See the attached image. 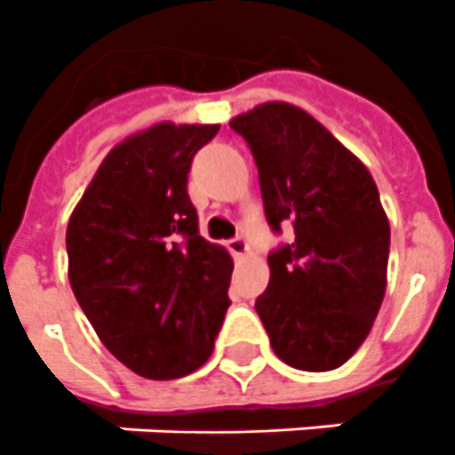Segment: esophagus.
Here are the masks:
<instances>
[{
  "mask_svg": "<svg viewBox=\"0 0 455 455\" xmlns=\"http://www.w3.org/2000/svg\"><path fill=\"white\" fill-rule=\"evenodd\" d=\"M228 250H231V255H234L235 259H241V257L248 255V241H245L243 235H235V238L228 241Z\"/></svg>",
  "mask_w": 455,
  "mask_h": 455,
  "instance_id": "obj_1",
  "label": "esophagus"
}]
</instances>
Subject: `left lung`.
<instances>
[{
    "label": "left lung",
    "instance_id": "obj_1",
    "mask_svg": "<svg viewBox=\"0 0 455 455\" xmlns=\"http://www.w3.org/2000/svg\"><path fill=\"white\" fill-rule=\"evenodd\" d=\"M248 141L264 214L292 243L269 252L271 278L257 298L274 352L299 371L342 366L373 328L387 285L389 221L371 172L323 124L271 101L234 117Z\"/></svg>",
    "mask_w": 455,
    "mask_h": 455
}]
</instances>
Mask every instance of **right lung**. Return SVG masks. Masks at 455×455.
<instances>
[{
    "mask_svg": "<svg viewBox=\"0 0 455 455\" xmlns=\"http://www.w3.org/2000/svg\"><path fill=\"white\" fill-rule=\"evenodd\" d=\"M220 124H153L106 156L68 221V276L113 356L174 380L214 349L234 262L198 234L186 184Z\"/></svg>",
    "mask_w": 455,
    "mask_h": 455,
    "instance_id": "add662e5",
    "label": "right lung"
}]
</instances>
